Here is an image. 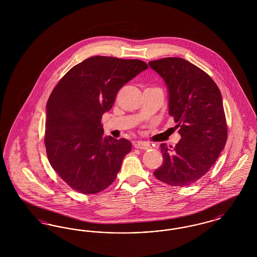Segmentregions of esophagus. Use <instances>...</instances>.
Wrapping results in <instances>:
<instances>
[{
  "label": "esophagus",
  "mask_w": 257,
  "mask_h": 257,
  "mask_svg": "<svg viewBox=\"0 0 257 257\" xmlns=\"http://www.w3.org/2000/svg\"><path fill=\"white\" fill-rule=\"evenodd\" d=\"M135 148H138V149H149L150 148V145L148 143L146 142H143V141H138L134 144Z\"/></svg>",
  "instance_id": "34e87169"
}]
</instances>
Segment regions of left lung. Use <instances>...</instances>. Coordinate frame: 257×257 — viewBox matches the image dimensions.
Returning <instances> with one entry per match:
<instances>
[{
    "mask_svg": "<svg viewBox=\"0 0 257 257\" xmlns=\"http://www.w3.org/2000/svg\"><path fill=\"white\" fill-rule=\"evenodd\" d=\"M148 64L166 83L169 113L181 136L174 147L161 145L164 162L154 176L176 187L195 184L215 164L226 143L220 89L207 73L181 58H165Z\"/></svg>",
    "mask_w": 257,
    "mask_h": 257,
    "instance_id": "left-lung-1",
    "label": "left lung"
}]
</instances>
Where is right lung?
Segmentation results:
<instances>
[{
  "instance_id": "add662e5",
  "label": "right lung",
  "mask_w": 257,
  "mask_h": 257,
  "mask_svg": "<svg viewBox=\"0 0 257 257\" xmlns=\"http://www.w3.org/2000/svg\"><path fill=\"white\" fill-rule=\"evenodd\" d=\"M147 68L140 60L95 56L75 65L53 89L46 105V153L52 168L75 191L96 194L116 178L132 144L105 137L102 115L118 90Z\"/></svg>"
}]
</instances>
